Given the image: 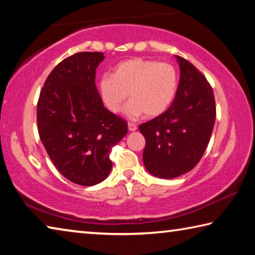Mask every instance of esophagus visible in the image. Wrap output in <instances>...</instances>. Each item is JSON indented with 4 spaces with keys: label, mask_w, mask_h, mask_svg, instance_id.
<instances>
[{
    "label": "esophagus",
    "mask_w": 255,
    "mask_h": 255,
    "mask_svg": "<svg viewBox=\"0 0 255 255\" xmlns=\"http://www.w3.org/2000/svg\"><path fill=\"white\" fill-rule=\"evenodd\" d=\"M128 129H129V131H136L137 130V126L135 124H132V123H128Z\"/></svg>",
    "instance_id": "34e87169"
}]
</instances>
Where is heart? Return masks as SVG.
<instances>
[{"instance_id": "obj_1", "label": "heart", "mask_w": 255, "mask_h": 255, "mask_svg": "<svg viewBox=\"0 0 255 255\" xmlns=\"http://www.w3.org/2000/svg\"><path fill=\"white\" fill-rule=\"evenodd\" d=\"M179 85V73L174 65L154 59L133 57L118 63L111 75L99 81V93L107 109L118 114L125 100L129 118L141 115L153 118L162 115L173 102Z\"/></svg>"}]
</instances>
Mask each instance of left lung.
<instances>
[{
  "label": "left lung",
  "mask_w": 255,
  "mask_h": 255,
  "mask_svg": "<svg viewBox=\"0 0 255 255\" xmlns=\"http://www.w3.org/2000/svg\"><path fill=\"white\" fill-rule=\"evenodd\" d=\"M180 82L174 101L158 117L141 124L143 162L150 174L173 179L195 167L204 155L216 119L214 92L206 77L180 56Z\"/></svg>",
  "instance_id": "8db88e82"
}]
</instances>
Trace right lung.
Segmentation results:
<instances>
[{"label": "right lung", "instance_id": "obj_1", "mask_svg": "<svg viewBox=\"0 0 255 255\" xmlns=\"http://www.w3.org/2000/svg\"><path fill=\"white\" fill-rule=\"evenodd\" d=\"M103 53L83 51L56 66L37 105L38 132L47 154L71 182L94 185L109 175L110 150L128 131L127 123L106 109L96 85Z\"/></svg>", "mask_w": 255, "mask_h": 255}]
</instances>
